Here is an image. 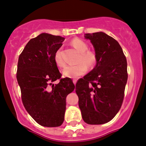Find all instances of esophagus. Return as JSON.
I'll return each mask as SVG.
<instances>
[{
    "label": "esophagus",
    "instance_id": "esophagus-1",
    "mask_svg": "<svg viewBox=\"0 0 146 146\" xmlns=\"http://www.w3.org/2000/svg\"><path fill=\"white\" fill-rule=\"evenodd\" d=\"M76 82H77V80L76 79H74L73 80V83H74V85H76Z\"/></svg>",
    "mask_w": 146,
    "mask_h": 146
}]
</instances>
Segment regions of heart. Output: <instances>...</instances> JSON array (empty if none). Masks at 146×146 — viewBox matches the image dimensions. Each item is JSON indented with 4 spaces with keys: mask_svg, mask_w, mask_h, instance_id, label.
Here are the masks:
<instances>
[{
    "mask_svg": "<svg viewBox=\"0 0 146 146\" xmlns=\"http://www.w3.org/2000/svg\"><path fill=\"white\" fill-rule=\"evenodd\" d=\"M71 45L80 53L79 63L74 66H68L63 70V75L70 78H76L87 72L88 66L93 68L98 61V56L95 51L88 50V44L82 39L76 37L71 41ZM54 61L58 67L63 68L65 66V61L61 54V49L56 50L54 54Z\"/></svg>",
    "mask_w": 146,
    "mask_h": 146,
    "instance_id": "b5f03b06",
    "label": "heart"
}]
</instances>
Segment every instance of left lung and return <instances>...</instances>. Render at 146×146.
<instances>
[{"mask_svg": "<svg viewBox=\"0 0 146 146\" xmlns=\"http://www.w3.org/2000/svg\"><path fill=\"white\" fill-rule=\"evenodd\" d=\"M98 56L95 68L76 85L82 117L88 124L109 122L119 111L128 79L127 61L117 41L103 32L85 34Z\"/></svg>", "mask_w": 146, "mask_h": 146, "instance_id": "left-lung-1", "label": "left lung"}]
</instances>
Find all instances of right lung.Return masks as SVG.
I'll return each mask as SVG.
<instances>
[{"label": "right lung", "instance_id": "right-lung-1", "mask_svg": "<svg viewBox=\"0 0 146 146\" xmlns=\"http://www.w3.org/2000/svg\"><path fill=\"white\" fill-rule=\"evenodd\" d=\"M64 39L42 33L31 39L19 56L16 77L24 107L36 122L46 127L63 124L66 97L75 88L70 78H61L54 61ZM58 79L59 84H52Z\"/></svg>", "mask_w": 146, "mask_h": 146}]
</instances>
